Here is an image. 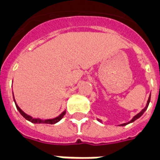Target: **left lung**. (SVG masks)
<instances>
[{"instance_id": "left-lung-1", "label": "left lung", "mask_w": 160, "mask_h": 160, "mask_svg": "<svg viewBox=\"0 0 160 160\" xmlns=\"http://www.w3.org/2000/svg\"><path fill=\"white\" fill-rule=\"evenodd\" d=\"M150 96H151V95H150ZM150 96H149V97H148V102H147V104H146V107H145L144 108H143V109H142V111H141V112H140L139 113H138L137 115L134 116L133 118H132V120L130 121V122H127V123L121 124L120 126H125V125H127V124L131 123V122H134V121H135V120H137L138 118H139L140 117H141V116H142V114L144 113V112H145V111H146V110H147V108H148V104H149V102H150ZM98 121H99V122H102V121L100 120V119H98Z\"/></svg>"}]
</instances>
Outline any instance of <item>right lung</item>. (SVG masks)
<instances>
[{
  "label": "right lung",
  "mask_w": 160,
  "mask_h": 160,
  "mask_svg": "<svg viewBox=\"0 0 160 160\" xmlns=\"http://www.w3.org/2000/svg\"><path fill=\"white\" fill-rule=\"evenodd\" d=\"M13 99H14V102H15V104H16V107H17V109L18 110V112L21 113V115L22 116L23 118H25V119H27L28 121H29V122H32V123H47V124H54L56 123V122H59V121L63 118V117L64 116V114H65V111H64L63 112L61 113L60 115L58 116V117H57V118H53V119H46V120H42V119H40V118H33L32 117H31V116L28 115V114H26V113L24 112L23 111H22V109H21L20 107H18V105H17V103H16V101H15V98H14V96H13Z\"/></svg>",
  "instance_id": "add662e5"
}]
</instances>
